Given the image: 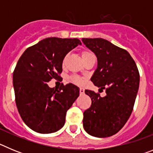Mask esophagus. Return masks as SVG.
<instances>
[{
    "instance_id": "obj_1",
    "label": "esophagus",
    "mask_w": 153,
    "mask_h": 153,
    "mask_svg": "<svg viewBox=\"0 0 153 153\" xmlns=\"http://www.w3.org/2000/svg\"><path fill=\"white\" fill-rule=\"evenodd\" d=\"M85 93V90L83 88H79V93H80V95L82 94H84Z\"/></svg>"
}]
</instances>
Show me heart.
Here are the masks:
<instances>
[{"mask_svg": "<svg viewBox=\"0 0 153 153\" xmlns=\"http://www.w3.org/2000/svg\"><path fill=\"white\" fill-rule=\"evenodd\" d=\"M90 53H91L90 52H83V53H82V56H87V55L90 54ZM71 81H72L74 83L77 85L83 84V79L80 77H78V76H73V77H71Z\"/></svg>", "mask_w": 153, "mask_h": 153, "instance_id": "obj_1", "label": "heart"}]
</instances>
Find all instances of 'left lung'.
Returning a JSON list of instances; mask_svg holds the SVG:
<instances>
[{
  "label": "left lung",
  "mask_w": 153,
  "mask_h": 153,
  "mask_svg": "<svg viewBox=\"0 0 153 153\" xmlns=\"http://www.w3.org/2000/svg\"><path fill=\"white\" fill-rule=\"evenodd\" d=\"M82 41L97 57V68L91 81L106 95L86 90L92 103L83 113V127L95 137L116 134L129 120L140 86V73L126 50L102 38H83Z\"/></svg>",
  "instance_id": "left-lung-1"
}]
</instances>
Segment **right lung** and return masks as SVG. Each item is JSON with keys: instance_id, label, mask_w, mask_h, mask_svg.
<instances>
[{"instance_id": "right-lung-1", "label": "right lung", "mask_w": 153, "mask_h": 153, "mask_svg": "<svg viewBox=\"0 0 153 153\" xmlns=\"http://www.w3.org/2000/svg\"><path fill=\"white\" fill-rule=\"evenodd\" d=\"M81 45L79 39L48 37L28 47L13 73L15 102L23 121L43 134L55 132L65 123L67 111L79 94L72 83L51 88L47 82L61 78L65 56Z\"/></svg>"}]
</instances>
